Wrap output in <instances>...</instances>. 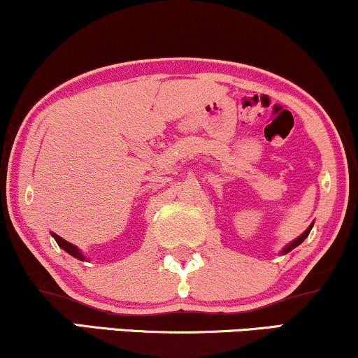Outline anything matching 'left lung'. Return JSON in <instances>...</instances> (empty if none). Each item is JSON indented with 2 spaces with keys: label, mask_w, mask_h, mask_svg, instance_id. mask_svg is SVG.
Wrapping results in <instances>:
<instances>
[{
  "label": "left lung",
  "mask_w": 358,
  "mask_h": 358,
  "mask_svg": "<svg viewBox=\"0 0 358 358\" xmlns=\"http://www.w3.org/2000/svg\"><path fill=\"white\" fill-rule=\"evenodd\" d=\"M313 227H314V222H313V224H310V225L308 227V229H306V230L303 231V234H301V235L298 236V238H294V240H292V241H289V243H287L286 247H282L280 253H281V255H286V253H289L291 250H294L296 247H298V245L303 243V241H304L306 238H308L309 231H310V229H313Z\"/></svg>",
  "instance_id": "obj_1"
}]
</instances>
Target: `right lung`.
<instances>
[{
    "mask_svg": "<svg viewBox=\"0 0 358 358\" xmlns=\"http://www.w3.org/2000/svg\"><path fill=\"white\" fill-rule=\"evenodd\" d=\"M50 235H52L54 236V240L55 241H57V245H59V247L60 248H62V250H66V252L69 253V255H72V257L73 258H77V259H80V262H87V257H85V255H83L82 253V250L80 248H78V247H76V245H72L71 243V241H67V240H64L62 238V236H59L57 234H54V231H50Z\"/></svg>",
    "mask_w": 358,
    "mask_h": 358,
    "instance_id": "obj_1",
    "label": "right lung"
}]
</instances>
